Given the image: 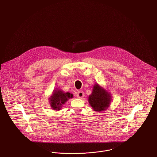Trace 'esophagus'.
Here are the masks:
<instances>
[{"mask_svg":"<svg viewBox=\"0 0 157 157\" xmlns=\"http://www.w3.org/2000/svg\"><path fill=\"white\" fill-rule=\"evenodd\" d=\"M77 97L79 98H82L84 96V92L82 91V90H79L78 92H77V94H76Z\"/></svg>","mask_w":157,"mask_h":157,"instance_id":"34e87169","label":"esophagus"}]
</instances>
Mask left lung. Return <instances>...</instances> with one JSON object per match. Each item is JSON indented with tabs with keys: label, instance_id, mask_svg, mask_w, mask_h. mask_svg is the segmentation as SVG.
<instances>
[{
	"label": "left lung",
	"instance_id": "obj_1",
	"mask_svg": "<svg viewBox=\"0 0 157 157\" xmlns=\"http://www.w3.org/2000/svg\"><path fill=\"white\" fill-rule=\"evenodd\" d=\"M111 98L109 94L97 84L94 86L92 93L89 96L88 101L92 108L99 112L104 111L108 107Z\"/></svg>",
	"mask_w": 157,
	"mask_h": 157
}]
</instances>
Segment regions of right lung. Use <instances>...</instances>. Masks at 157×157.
<instances>
[{"label": "right lung", "mask_w": 157, "mask_h": 157, "mask_svg": "<svg viewBox=\"0 0 157 157\" xmlns=\"http://www.w3.org/2000/svg\"><path fill=\"white\" fill-rule=\"evenodd\" d=\"M73 95L69 92H63L58 90L53 94L52 97L50 98L51 106L53 109L59 110L62 105L64 104L67 100L73 98Z\"/></svg>", "instance_id": "obj_1"}]
</instances>
